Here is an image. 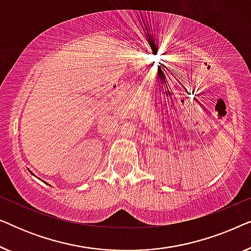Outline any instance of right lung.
<instances>
[{
  "mask_svg": "<svg viewBox=\"0 0 251 251\" xmlns=\"http://www.w3.org/2000/svg\"><path fill=\"white\" fill-rule=\"evenodd\" d=\"M32 174H33V173H32Z\"/></svg>",
  "mask_w": 251,
  "mask_h": 251,
  "instance_id": "obj_1",
  "label": "right lung"
}]
</instances>
